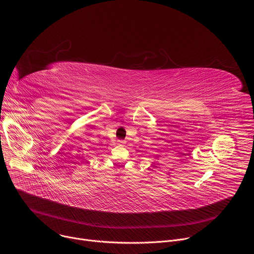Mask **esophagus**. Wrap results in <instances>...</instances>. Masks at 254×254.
<instances>
[{"label":"esophagus","instance_id":"34e87169","mask_svg":"<svg viewBox=\"0 0 254 254\" xmlns=\"http://www.w3.org/2000/svg\"><path fill=\"white\" fill-rule=\"evenodd\" d=\"M118 143H119V144H121V146H122V144H125V143H126V140H124V139H120V140H118Z\"/></svg>","mask_w":254,"mask_h":254}]
</instances>
